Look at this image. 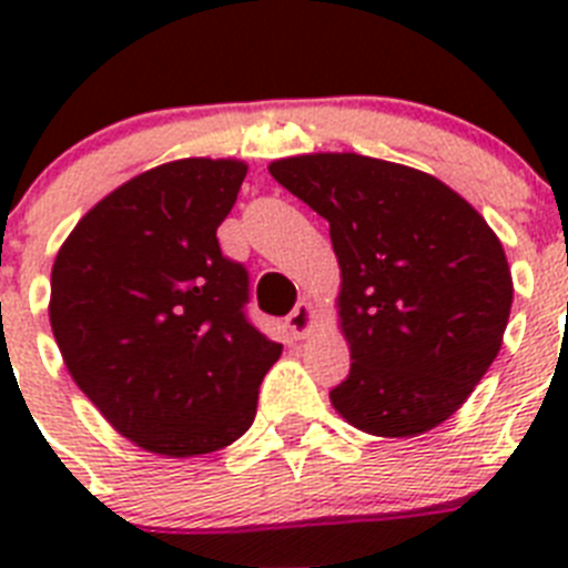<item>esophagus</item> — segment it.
<instances>
[{"mask_svg":"<svg viewBox=\"0 0 568 568\" xmlns=\"http://www.w3.org/2000/svg\"><path fill=\"white\" fill-rule=\"evenodd\" d=\"M315 321H318V313H315L313 304L310 301H298L293 313L287 315V327L295 338H304L315 327Z\"/></svg>","mask_w":568,"mask_h":568,"instance_id":"obj_1","label":"esophagus"}]
</instances>
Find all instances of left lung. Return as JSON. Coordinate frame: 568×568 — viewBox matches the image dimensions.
Masks as SVG:
<instances>
[{"label":"left lung","mask_w":568,"mask_h":568,"mask_svg":"<svg viewBox=\"0 0 568 568\" xmlns=\"http://www.w3.org/2000/svg\"><path fill=\"white\" fill-rule=\"evenodd\" d=\"M275 182L329 222L349 375L346 424L413 438L460 409L498 358L511 310L504 244L435 175L358 153L290 155Z\"/></svg>","instance_id":"obj_1"}]
</instances>
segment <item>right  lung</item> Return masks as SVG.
Wrapping results in <instances>:
<instances>
[{"instance_id": "right-lung-1", "label": "right lung", "mask_w": 568, "mask_h": 568, "mask_svg": "<svg viewBox=\"0 0 568 568\" xmlns=\"http://www.w3.org/2000/svg\"><path fill=\"white\" fill-rule=\"evenodd\" d=\"M244 175L239 159L159 164L88 210L53 261L64 366L148 453L193 458L239 440L281 355L244 315L247 270L215 239Z\"/></svg>"}]
</instances>
